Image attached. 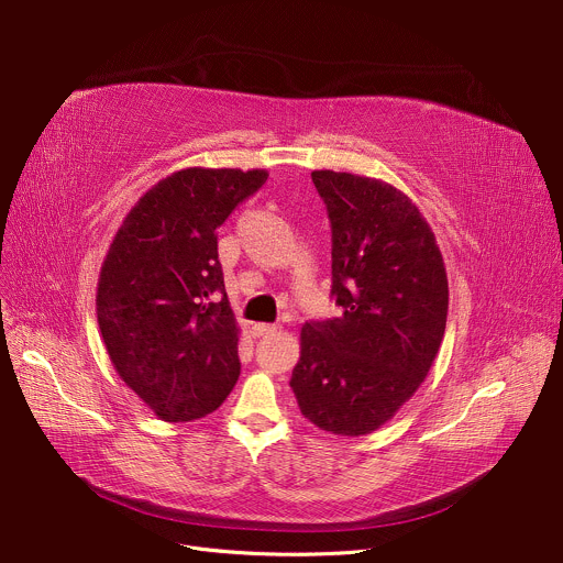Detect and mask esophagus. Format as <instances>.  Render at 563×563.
I'll return each mask as SVG.
<instances>
[{
  "label": "esophagus",
  "instance_id": "1",
  "mask_svg": "<svg viewBox=\"0 0 563 563\" xmlns=\"http://www.w3.org/2000/svg\"><path fill=\"white\" fill-rule=\"evenodd\" d=\"M276 331L274 323H255V327L251 329L253 338H264V335H272Z\"/></svg>",
  "mask_w": 563,
  "mask_h": 563
}]
</instances>
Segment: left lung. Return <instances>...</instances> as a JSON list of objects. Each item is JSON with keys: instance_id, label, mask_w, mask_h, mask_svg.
Masks as SVG:
<instances>
[{"instance_id": "obj_1", "label": "left lung", "mask_w": 563, "mask_h": 563, "mask_svg": "<svg viewBox=\"0 0 563 563\" xmlns=\"http://www.w3.org/2000/svg\"><path fill=\"white\" fill-rule=\"evenodd\" d=\"M312 183L331 219V294L342 314L301 329L289 386L321 431L365 435L427 378L448 327V272L404 191L335 170H312Z\"/></svg>"}]
</instances>
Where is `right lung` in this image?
I'll list each match as a JSON object with an SVG mask.
<instances>
[{
    "instance_id": "right-lung-1",
    "label": "right lung",
    "mask_w": 563,
    "mask_h": 563,
    "mask_svg": "<svg viewBox=\"0 0 563 563\" xmlns=\"http://www.w3.org/2000/svg\"><path fill=\"white\" fill-rule=\"evenodd\" d=\"M266 177L264 168L175 170L136 200L102 262L96 308L107 353L164 422L210 416L240 378L217 228Z\"/></svg>"
}]
</instances>
